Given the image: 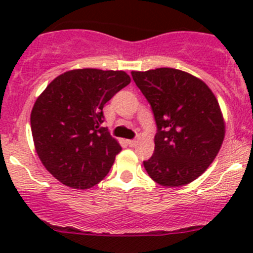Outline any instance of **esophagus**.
Listing matches in <instances>:
<instances>
[{
  "label": "esophagus",
  "instance_id": "34e87169",
  "mask_svg": "<svg viewBox=\"0 0 253 253\" xmlns=\"http://www.w3.org/2000/svg\"><path fill=\"white\" fill-rule=\"evenodd\" d=\"M127 144H128L129 147H134V145L137 144V141L136 139H129V141H127Z\"/></svg>",
  "mask_w": 253,
  "mask_h": 253
}]
</instances>
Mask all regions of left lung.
Segmentation results:
<instances>
[{
	"instance_id": "left-lung-1",
	"label": "left lung",
	"mask_w": 253,
	"mask_h": 253,
	"mask_svg": "<svg viewBox=\"0 0 253 253\" xmlns=\"http://www.w3.org/2000/svg\"><path fill=\"white\" fill-rule=\"evenodd\" d=\"M150 104L157 134L148 175L163 186L187 185L213 163L225 134L218 100L201 79L175 68L132 72Z\"/></svg>"
}]
</instances>
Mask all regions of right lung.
<instances>
[{
    "mask_svg": "<svg viewBox=\"0 0 253 253\" xmlns=\"http://www.w3.org/2000/svg\"><path fill=\"white\" fill-rule=\"evenodd\" d=\"M129 82L124 71L73 70L56 77L37 99L30 115L35 149L63 185L85 190L108 175L121 147L100 127L103 108Z\"/></svg>",
    "mask_w": 253,
    "mask_h": 253,
    "instance_id": "right-lung-1",
    "label": "right lung"
}]
</instances>
